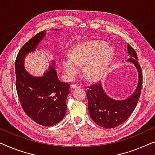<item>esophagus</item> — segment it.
Returning <instances> with one entry per match:
<instances>
[{
    "mask_svg": "<svg viewBox=\"0 0 155 155\" xmlns=\"http://www.w3.org/2000/svg\"><path fill=\"white\" fill-rule=\"evenodd\" d=\"M80 86L79 85H77V84H72L71 86V89H76V88H80Z\"/></svg>",
    "mask_w": 155,
    "mask_h": 155,
    "instance_id": "34e87169",
    "label": "esophagus"
}]
</instances>
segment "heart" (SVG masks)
<instances>
[{
	"label": "heart",
	"instance_id": "heart-1",
	"mask_svg": "<svg viewBox=\"0 0 155 155\" xmlns=\"http://www.w3.org/2000/svg\"><path fill=\"white\" fill-rule=\"evenodd\" d=\"M114 51L104 41L89 40L76 45L71 51V58L63 59L62 64L69 79H74L84 66V74L91 81L105 75L112 62Z\"/></svg>",
	"mask_w": 155,
	"mask_h": 155
}]
</instances>
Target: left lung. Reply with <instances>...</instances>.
<instances>
[{
  "label": "left lung",
  "mask_w": 155,
  "mask_h": 155,
  "mask_svg": "<svg viewBox=\"0 0 155 155\" xmlns=\"http://www.w3.org/2000/svg\"><path fill=\"white\" fill-rule=\"evenodd\" d=\"M127 62L134 64L138 74L136 91L127 98L116 100L107 94L101 83L88 87L86 93L91 118L97 125L104 128H112L127 120L136 108L140 95L143 74L135 50L128 44Z\"/></svg>",
  "instance_id": "obj_1"
}]
</instances>
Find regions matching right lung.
<instances>
[{"label": "right lung", "mask_w": 155, "mask_h": 155, "mask_svg": "<svg viewBox=\"0 0 155 155\" xmlns=\"http://www.w3.org/2000/svg\"><path fill=\"white\" fill-rule=\"evenodd\" d=\"M45 34L46 31H43L35 35L19 51L15 62L16 88L21 107L27 116L40 125L52 126L65 116L70 84L59 80L55 61L41 77L31 75L25 67L26 55L34 52Z\"/></svg>", "instance_id": "1"}]
</instances>
